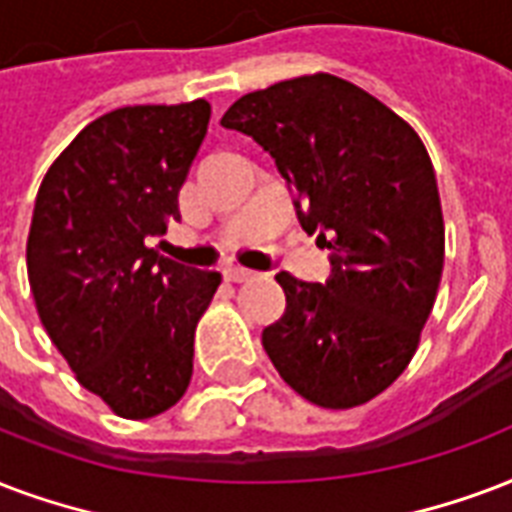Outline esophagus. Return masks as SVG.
I'll return each mask as SVG.
<instances>
[{"label": "esophagus", "instance_id": "esophagus-1", "mask_svg": "<svg viewBox=\"0 0 512 512\" xmlns=\"http://www.w3.org/2000/svg\"><path fill=\"white\" fill-rule=\"evenodd\" d=\"M252 276H255V271L241 268V265H228V268H225V279H228V282H249Z\"/></svg>", "mask_w": 512, "mask_h": 512}]
</instances>
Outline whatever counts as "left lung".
<instances>
[{
    "label": "left lung",
    "mask_w": 512,
    "mask_h": 512,
    "mask_svg": "<svg viewBox=\"0 0 512 512\" xmlns=\"http://www.w3.org/2000/svg\"><path fill=\"white\" fill-rule=\"evenodd\" d=\"M252 136L330 249L325 284L276 273L287 308L263 330L279 376L322 408L381 395L435 306L446 230L424 144L403 117L333 74L241 96L220 120Z\"/></svg>",
    "instance_id": "left-lung-1"
}]
</instances>
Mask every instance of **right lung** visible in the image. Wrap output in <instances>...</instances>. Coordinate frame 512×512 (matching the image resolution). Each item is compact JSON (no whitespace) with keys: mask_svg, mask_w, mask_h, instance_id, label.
<instances>
[{"mask_svg":"<svg viewBox=\"0 0 512 512\" xmlns=\"http://www.w3.org/2000/svg\"><path fill=\"white\" fill-rule=\"evenodd\" d=\"M209 101L120 107L50 166L26 268L37 314L77 381L123 419L185 395L198 319L222 276L150 249L179 220V187L209 126Z\"/></svg>","mask_w":512,"mask_h":512,"instance_id":"right-lung-1","label":"right lung"}]
</instances>
